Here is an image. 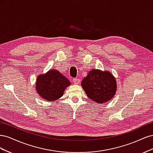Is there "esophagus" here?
<instances>
[{"mask_svg":"<svg viewBox=\"0 0 153 153\" xmlns=\"http://www.w3.org/2000/svg\"><path fill=\"white\" fill-rule=\"evenodd\" d=\"M73 82L75 83V84H79V83L80 82V80L79 79V78H74V79L73 80Z\"/></svg>","mask_w":153,"mask_h":153,"instance_id":"34e87169","label":"esophagus"}]
</instances>
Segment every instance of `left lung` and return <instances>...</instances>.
<instances>
[{
  "instance_id": "left-lung-1",
  "label": "left lung",
  "mask_w": 153,
  "mask_h": 153,
  "mask_svg": "<svg viewBox=\"0 0 153 153\" xmlns=\"http://www.w3.org/2000/svg\"><path fill=\"white\" fill-rule=\"evenodd\" d=\"M81 85L87 96L98 103L108 102L117 91L116 79L108 71L92 69L83 78Z\"/></svg>"
}]
</instances>
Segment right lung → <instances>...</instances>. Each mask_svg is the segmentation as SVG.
<instances>
[{
    "mask_svg": "<svg viewBox=\"0 0 153 153\" xmlns=\"http://www.w3.org/2000/svg\"><path fill=\"white\" fill-rule=\"evenodd\" d=\"M71 82L56 69H50L37 77L36 90L45 100L53 101L61 98Z\"/></svg>",
    "mask_w": 153,
    "mask_h": 153,
    "instance_id": "right-lung-1",
    "label": "right lung"
}]
</instances>
